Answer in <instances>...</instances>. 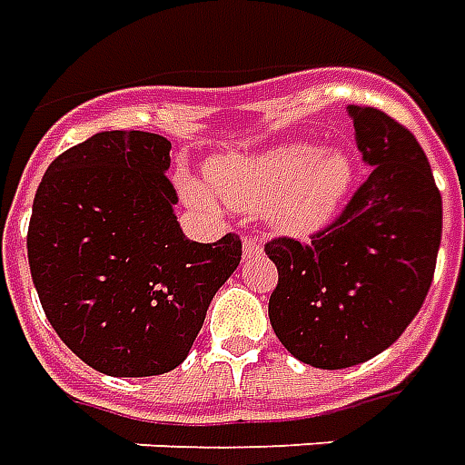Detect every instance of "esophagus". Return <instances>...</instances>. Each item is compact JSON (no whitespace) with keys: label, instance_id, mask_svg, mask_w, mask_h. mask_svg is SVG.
I'll list each match as a JSON object with an SVG mask.
<instances>
[{"label":"esophagus","instance_id":"1","mask_svg":"<svg viewBox=\"0 0 465 465\" xmlns=\"http://www.w3.org/2000/svg\"><path fill=\"white\" fill-rule=\"evenodd\" d=\"M260 252H262V242H260L258 238L248 235V238L242 240V255H245V258H255Z\"/></svg>","mask_w":465,"mask_h":465}]
</instances>
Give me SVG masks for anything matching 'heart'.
<instances>
[{"label": "heart", "mask_w": 465, "mask_h": 465, "mask_svg": "<svg viewBox=\"0 0 465 465\" xmlns=\"http://www.w3.org/2000/svg\"><path fill=\"white\" fill-rule=\"evenodd\" d=\"M207 180L227 205L265 210L275 230L308 238L331 223L353 185V163L341 150L288 143L260 154H230L207 164ZM187 200L205 205L207 195L185 183Z\"/></svg>", "instance_id": "b5f03b06"}]
</instances>
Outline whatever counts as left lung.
<instances>
[{
  "label": "left lung",
  "instance_id": "1",
  "mask_svg": "<svg viewBox=\"0 0 465 465\" xmlns=\"http://www.w3.org/2000/svg\"><path fill=\"white\" fill-rule=\"evenodd\" d=\"M371 174L311 242H265L278 268L272 331L298 361L341 371L393 345L436 272L443 205L413 133L375 107H348Z\"/></svg>",
  "mask_w": 465,
  "mask_h": 465
}]
</instances>
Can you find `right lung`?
Returning <instances> with one entry per match:
<instances>
[{
  "instance_id": "obj_1",
  "label": "right lung",
  "mask_w": 465,
  "mask_h": 465,
  "mask_svg": "<svg viewBox=\"0 0 465 465\" xmlns=\"http://www.w3.org/2000/svg\"><path fill=\"white\" fill-rule=\"evenodd\" d=\"M163 134L112 130L49 164L27 255L47 321L100 373L144 378L183 363L242 240L185 238Z\"/></svg>"
}]
</instances>
